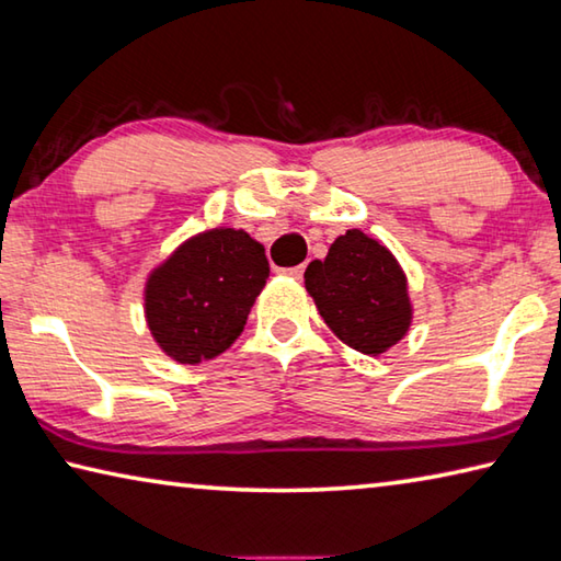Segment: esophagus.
I'll return each mask as SVG.
<instances>
[{
  "label": "esophagus",
  "instance_id": "obj_1",
  "mask_svg": "<svg viewBox=\"0 0 561 561\" xmlns=\"http://www.w3.org/2000/svg\"><path fill=\"white\" fill-rule=\"evenodd\" d=\"M283 273L290 275V278L300 280V278H302V273H306V265H293V268H283Z\"/></svg>",
  "mask_w": 561,
  "mask_h": 561
}]
</instances>
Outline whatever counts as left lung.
Masks as SVG:
<instances>
[{
  "label": "left lung",
  "mask_w": 561,
  "mask_h": 561,
  "mask_svg": "<svg viewBox=\"0 0 561 561\" xmlns=\"http://www.w3.org/2000/svg\"><path fill=\"white\" fill-rule=\"evenodd\" d=\"M306 288L328 328L362 355H381L411 325L404 271L385 245L359 229L340 236L325 261L308 265Z\"/></svg>",
  "instance_id": "1"
}]
</instances>
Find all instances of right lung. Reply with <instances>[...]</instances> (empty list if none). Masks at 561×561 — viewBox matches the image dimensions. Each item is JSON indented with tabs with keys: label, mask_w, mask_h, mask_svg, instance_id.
<instances>
[{
	"label": "right lung",
	"mask_w": 561,
	"mask_h": 561,
	"mask_svg": "<svg viewBox=\"0 0 561 561\" xmlns=\"http://www.w3.org/2000/svg\"><path fill=\"white\" fill-rule=\"evenodd\" d=\"M268 273L263 245L245 231L211 229L182 243L145 288L157 345L182 365L221 355L243 332Z\"/></svg>",
	"instance_id": "add662e5"
}]
</instances>
